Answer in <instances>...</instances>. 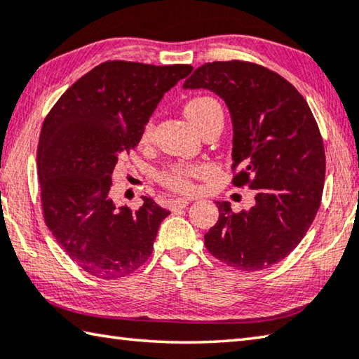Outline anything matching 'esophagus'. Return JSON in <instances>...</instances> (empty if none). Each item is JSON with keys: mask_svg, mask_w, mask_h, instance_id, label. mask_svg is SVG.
<instances>
[{"mask_svg": "<svg viewBox=\"0 0 359 359\" xmlns=\"http://www.w3.org/2000/svg\"><path fill=\"white\" fill-rule=\"evenodd\" d=\"M190 202H188V199H184V198H175L172 201H169V208H171L172 212L175 210H180V208H185Z\"/></svg>", "mask_w": 359, "mask_h": 359, "instance_id": "esophagus-1", "label": "esophagus"}]
</instances>
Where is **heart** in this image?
Returning a JSON list of instances; mask_svg holds the SVG:
<instances>
[{
	"mask_svg": "<svg viewBox=\"0 0 359 359\" xmlns=\"http://www.w3.org/2000/svg\"><path fill=\"white\" fill-rule=\"evenodd\" d=\"M184 113L193 126L199 127L202 122L208 119V117H212L215 114L223 116V109H221L218 100H215L213 97L201 95V97H194V99L188 100L185 103ZM151 132H152V126L149 123V126H146L144 128V133H142V141L149 140ZM201 172L202 169L199 166L172 165L158 174V180L161 185H165L166 188H169V190L187 193L191 190V179Z\"/></svg>",
	"mask_w": 359,
	"mask_h": 359,
	"instance_id": "obj_1",
	"label": "heart"
}]
</instances>
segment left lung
<instances>
[{
    "instance_id": "1",
    "label": "left lung",
    "mask_w": 359,
    "mask_h": 359,
    "mask_svg": "<svg viewBox=\"0 0 359 359\" xmlns=\"http://www.w3.org/2000/svg\"><path fill=\"white\" fill-rule=\"evenodd\" d=\"M185 89H208L229 108L232 184L254 193L250 210L217 202L219 218L204 240L212 256L242 271L281 262L306 236L320 207L325 149L304 97L276 72L245 61L207 62Z\"/></svg>"
}]
</instances>
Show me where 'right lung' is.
<instances>
[{"mask_svg":"<svg viewBox=\"0 0 359 359\" xmlns=\"http://www.w3.org/2000/svg\"><path fill=\"white\" fill-rule=\"evenodd\" d=\"M191 70L188 64L102 62L45 117L37 147L45 224L89 275L122 278L151 257L169 212L147 196L136 212L116 207L111 175L119 157L138 146L165 93Z\"/></svg>","mask_w":359,"mask_h":359,"instance_id":"add662e5","label":"right lung"}]
</instances>
